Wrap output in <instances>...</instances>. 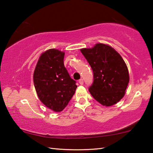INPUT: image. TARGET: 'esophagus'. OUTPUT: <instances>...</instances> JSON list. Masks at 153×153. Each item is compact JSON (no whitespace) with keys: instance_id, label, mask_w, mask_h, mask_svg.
Returning a JSON list of instances; mask_svg holds the SVG:
<instances>
[{"instance_id":"1","label":"esophagus","mask_w":153,"mask_h":153,"mask_svg":"<svg viewBox=\"0 0 153 153\" xmlns=\"http://www.w3.org/2000/svg\"><path fill=\"white\" fill-rule=\"evenodd\" d=\"M79 84L80 85H83V84H84V80H83L82 79H80L79 80Z\"/></svg>"}]
</instances>
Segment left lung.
<instances>
[{"mask_svg":"<svg viewBox=\"0 0 153 153\" xmlns=\"http://www.w3.org/2000/svg\"><path fill=\"white\" fill-rule=\"evenodd\" d=\"M81 52L93 70L94 81L89 88L91 95L105 106L117 103L129 82L128 70L120 55L103 43L82 49Z\"/></svg>","mask_w":153,"mask_h":153,"instance_id":"left-lung-1","label":"left lung"}]
</instances>
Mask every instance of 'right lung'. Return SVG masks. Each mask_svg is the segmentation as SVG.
Returning <instances> with one entry per match:
<instances>
[{
	"mask_svg": "<svg viewBox=\"0 0 153 153\" xmlns=\"http://www.w3.org/2000/svg\"><path fill=\"white\" fill-rule=\"evenodd\" d=\"M64 52L50 49L41 54L33 74L37 96L54 112H61L70 101L77 88L63 63Z\"/></svg>",
	"mask_w": 153,
	"mask_h": 153,
	"instance_id": "obj_1",
	"label": "right lung"
}]
</instances>
